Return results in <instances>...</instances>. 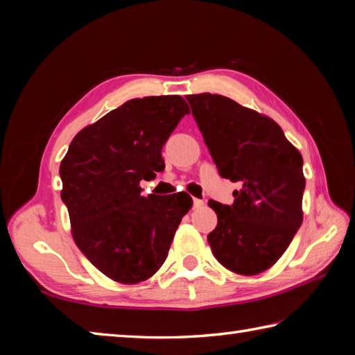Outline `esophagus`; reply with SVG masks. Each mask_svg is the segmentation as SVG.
<instances>
[{
	"label": "esophagus",
	"instance_id": "34e87169",
	"mask_svg": "<svg viewBox=\"0 0 355 355\" xmlns=\"http://www.w3.org/2000/svg\"><path fill=\"white\" fill-rule=\"evenodd\" d=\"M192 203H194V208H200V207L205 205V202L200 200V199H194V202H192Z\"/></svg>",
	"mask_w": 355,
	"mask_h": 355
}]
</instances>
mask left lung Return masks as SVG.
Masks as SVG:
<instances>
[{"mask_svg": "<svg viewBox=\"0 0 355 355\" xmlns=\"http://www.w3.org/2000/svg\"><path fill=\"white\" fill-rule=\"evenodd\" d=\"M219 175L238 182L235 202L209 200L218 225L213 255L230 271L255 275L284 255L302 224V155L272 119L213 94L188 95Z\"/></svg>", "mask_w": 355, "mask_h": 355, "instance_id": "left-lung-1", "label": "left lung"}]
</instances>
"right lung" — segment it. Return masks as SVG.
I'll return each mask as SVG.
<instances>
[{
    "instance_id": "right-lung-1",
    "label": "right lung",
    "mask_w": 355,
    "mask_h": 355,
    "mask_svg": "<svg viewBox=\"0 0 355 355\" xmlns=\"http://www.w3.org/2000/svg\"><path fill=\"white\" fill-rule=\"evenodd\" d=\"M184 114L180 95L128 100L83 128L59 167L78 249L120 284L158 271L192 207L186 192L144 197L139 186L164 171L161 150Z\"/></svg>"
}]
</instances>
